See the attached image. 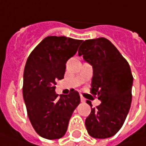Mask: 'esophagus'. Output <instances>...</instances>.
Segmentation results:
<instances>
[{"instance_id": "1", "label": "esophagus", "mask_w": 146, "mask_h": 146, "mask_svg": "<svg viewBox=\"0 0 146 146\" xmlns=\"http://www.w3.org/2000/svg\"><path fill=\"white\" fill-rule=\"evenodd\" d=\"M80 101H81V102H85V99L84 98H80Z\"/></svg>"}]
</instances>
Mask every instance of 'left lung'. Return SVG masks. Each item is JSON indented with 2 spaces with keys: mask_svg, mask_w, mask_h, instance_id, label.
<instances>
[{
  "mask_svg": "<svg viewBox=\"0 0 146 146\" xmlns=\"http://www.w3.org/2000/svg\"><path fill=\"white\" fill-rule=\"evenodd\" d=\"M93 66L91 93L100 104L92 108L85 120L92 137L106 139L119 131L130 110L133 84L131 68L115 45L101 37L86 40L78 51Z\"/></svg>",
  "mask_w": 146,
  "mask_h": 146,
  "instance_id": "8db88e82",
  "label": "left lung"
}]
</instances>
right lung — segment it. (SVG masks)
<instances>
[{"label": "right lung", "instance_id": "1", "mask_svg": "<svg viewBox=\"0 0 146 146\" xmlns=\"http://www.w3.org/2000/svg\"><path fill=\"white\" fill-rule=\"evenodd\" d=\"M82 40L66 36L44 38L29 55L23 73V94L27 115L43 138L55 140L66 134L70 117L80 102L74 89L68 95L55 92L64 78L66 63L77 52Z\"/></svg>", "mask_w": 146, "mask_h": 146}]
</instances>
